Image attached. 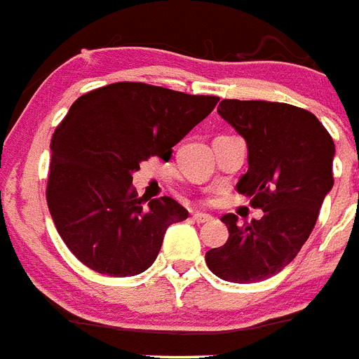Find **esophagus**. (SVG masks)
Instances as JSON below:
<instances>
[{
  "instance_id": "esophagus-1",
  "label": "esophagus",
  "mask_w": 359,
  "mask_h": 359,
  "mask_svg": "<svg viewBox=\"0 0 359 359\" xmlns=\"http://www.w3.org/2000/svg\"><path fill=\"white\" fill-rule=\"evenodd\" d=\"M192 219H194L196 223H208V221H212V215L205 214V212H196V214L192 215Z\"/></svg>"
}]
</instances>
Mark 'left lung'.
Here are the masks:
<instances>
[{"mask_svg": "<svg viewBox=\"0 0 359 359\" xmlns=\"http://www.w3.org/2000/svg\"><path fill=\"white\" fill-rule=\"evenodd\" d=\"M217 113L248 147L237 190L264 215L244 224L236 214L223 215L230 236L205 261L223 280L252 284L282 271L311 236L334 185V142L313 113L291 104L223 100Z\"/></svg>", "mask_w": 359, "mask_h": 359, "instance_id": "left-lung-1", "label": "left lung"}]
</instances>
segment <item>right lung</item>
Wrapping results in <instances>:
<instances>
[{
    "mask_svg": "<svg viewBox=\"0 0 359 359\" xmlns=\"http://www.w3.org/2000/svg\"><path fill=\"white\" fill-rule=\"evenodd\" d=\"M219 98L144 82H115L79 97L52 136L50 214L69 252L97 273L133 277L156 261L165 231L189 217L172 198L144 207L133 172L207 118Z\"/></svg>",
    "mask_w": 359,
    "mask_h": 359,
    "instance_id": "add662e5",
    "label": "right lung"
}]
</instances>
